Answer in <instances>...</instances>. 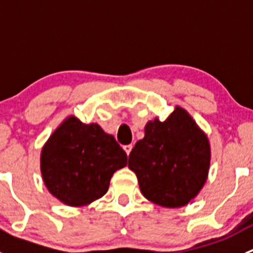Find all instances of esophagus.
I'll use <instances>...</instances> for the list:
<instances>
[{"mask_svg":"<svg viewBox=\"0 0 253 253\" xmlns=\"http://www.w3.org/2000/svg\"><path fill=\"white\" fill-rule=\"evenodd\" d=\"M132 148H133V145H132V144H127V145H125L124 149H125V152H126V154H127V155H129V153H131Z\"/></svg>","mask_w":253,"mask_h":253,"instance_id":"1","label":"esophagus"}]
</instances>
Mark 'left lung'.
Segmentation results:
<instances>
[{"mask_svg":"<svg viewBox=\"0 0 253 253\" xmlns=\"http://www.w3.org/2000/svg\"><path fill=\"white\" fill-rule=\"evenodd\" d=\"M144 131V138L128 157V168L137 175L142 195L168 208L187 205L207 180L208 138L178 106L165 121L148 122Z\"/></svg>","mask_w":253,"mask_h":253,"instance_id":"left-lung-1","label":"left lung"}]
</instances>
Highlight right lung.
Segmentation results:
<instances>
[{
  "instance_id": "right-lung-1",
  "label": "right lung",
  "mask_w": 253,
  "mask_h": 253,
  "mask_svg": "<svg viewBox=\"0 0 253 253\" xmlns=\"http://www.w3.org/2000/svg\"><path fill=\"white\" fill-rule=\"evenodd\" d=\"M127 154L96 124L71 116L48 138L42 152L47 190L65 205H88L108 192L111 176L126 167Z\"/></svg>"
}]
</instances>
